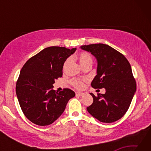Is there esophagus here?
Returning <instances> with one entry per match:
<instances>
[{
	"instance_id": "esophagus-1",
	"label": "esophagus",
	"mask_w": 151,
	"mask_h": 151,
	"mask_svg": "<svg viewBox=\"0 0 151 151\" xmlns=\"http://www.w3.org/2000/svg\"><path fill=\"white\" fill-rule=\"evenodd\" d=\"M83 95H84V93H80V92H77V93H76V96H82Z\"/></svg>"
}]
</instances>
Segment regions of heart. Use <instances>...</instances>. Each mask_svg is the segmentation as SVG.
<instances>
[{"mask_svg": "<svg viewBox=\"0 0 151 151\" xmlns=\"http://www.w3.org/2000/svg\"><path fill=\"white\" fill-rule=\"evenodd\" d=\"M78 58L79 63H80V65H81L82 67L86 65H89V64H90V65H92V63H93V58H92V57L89 53L86 52H81L80 54L78 55ZM69 61H70L69 59L66 60L65 63V66L67 65L68 63H69ZM71 83H72L73 85L75 86V88L78 89L83 88L84 86L83 82L81 80H79V79H74Z\"/></svg>", "mask_w": 151, "mask_h": 151, "instance_id": "obj_1", "label": "heart"}]
</instances>
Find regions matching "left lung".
I'll use <instances>...</instances> for the list:
<instances>
[{"label":"left lung","mask_w":151,"mask_h":151,"mask_svg":"<svg viewBox=\"0 0 151 151\" xmlns=\"http://www.w3.org/2000/svg\"><path fill=\"white\" fill-rule=\"evenodd\" d=\"M81 48L91 53L97 61L96 75L91 86L106 90L105 93L98 94V96L90 93L93 103L86 109L100 122L118 121L128 111L136 93L131 65L123 55L107 45H83Z\"/></svg>","instance_id":"left-lung-1"}]
</instances>
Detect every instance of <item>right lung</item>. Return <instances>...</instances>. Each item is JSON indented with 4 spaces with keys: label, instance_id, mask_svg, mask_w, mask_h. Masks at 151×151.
I'll return each mask as SVG.
<instances>
[{
    "label": "right lung",
    "instance_id": "1",
    "mask_svg": "<svg viewBox=\"0 0 151 151\" xmlns=\"http://www.w3.org/2000/svg\"><path fill=\"white\" fill-rule=\"evenodd\" d=\"M76 48L50 47L27 61L17 82L18 101L25 116L34 124L47 126L53 123L75 96L68 88L53 90L55 80L63 76L64 63Z\"/></svg>",
    "mask_w": 151,
    "mask_h": 151
}]
</instances>
